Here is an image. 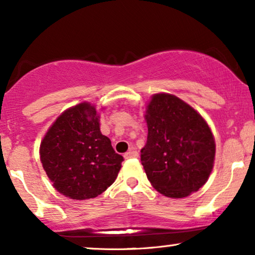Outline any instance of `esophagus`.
<instances>
[{
  "label": "esophagus",
  "mask_w": 255,
  "mask_h": 255,
  "mask_svg": "<svg viewBox=\"0 0 255 255\" xmlns=\"http://www.w3.org/2000/svg\"><path fill=\"white\" fill-rule=\"evenodd\" d=\"M138 157V152L135 151V150H129L126 153H125V158L129 159V158H136Z\"/></svg>",
  "instance_id": "1"
}]
</instances>
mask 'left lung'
<instances>
[{"label": "left lung", "mask_w": 255, "mask_h": 255, "mask_svg": "<svg viewBox=\"0 0 255 255\" xmlns=\"http://www.w3.org/2000/svg\"><path fill=\"white\" fill-rule=\"evenodd\" d=\"M148 139L141 162L153 188L181 199L202 187L213 171L216 144L209 125L177 96L155 93L145 107Z\"/></svg>", "instance_id": "8db88e82"}]
</instances>
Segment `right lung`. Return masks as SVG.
Listing matches in <instances>:
<instances>
[{
  "mask_svg": "<svg viewBox=\"0 0 255 255\" xmlns=\"http://www.w3.org/2000/svg\"><path fill=\"white\" fill-rule=\"evenodd\" d=\"M95 105L64 111L40 143V160L57 192L73 200L96 198L116 181L124 157L100 131Z\"/></svg>",
  "mask_w": 255,
  "mask_h": 255,
  "instance_id": "obj_1",
  "label": "right lung"
}]
</instances>
